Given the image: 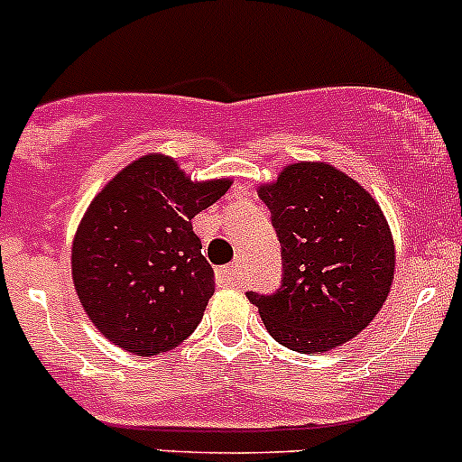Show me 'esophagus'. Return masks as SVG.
Listing matches in <instances>:
<instances>
[{
  "instance_id": "obj_1",
  "label": "esophagus",
  "mask_w": 462,
  "mask_h": 462,
  "mask_svg": "<svg viewBox=\"0 0 462 462\" xmlns=\"http://www.w3.org/2000/svg\"><path fill=\"white\" fill-rule=\"evenodd\" d=\"M241 277V263H230V265H223V268L217 270V283L223 288H230L236 286Z\"/></svg>"
}]
</instances>
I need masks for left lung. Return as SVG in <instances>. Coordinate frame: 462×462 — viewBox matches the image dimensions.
Returning a JSON list of instances; mask_svg holds the SVG:
<instances>
[{
    "label": "left lung",
    "instance_id": "1",
    "mask_svg": "<svg viewBox=\"0 0 462 462\" xmlns=\"http://www.w3.org/2000/svg\"><path fill=\"white\" fill-rule=\"evenodd\" d=\"M282 244V286L245 292L268 333L297 353L351 342L386 301L395 248L360 183L326 162H292L257 189Z\"/></svg>",
    "mask_w": 462,
    "mask_h": 462
}]
</instances>
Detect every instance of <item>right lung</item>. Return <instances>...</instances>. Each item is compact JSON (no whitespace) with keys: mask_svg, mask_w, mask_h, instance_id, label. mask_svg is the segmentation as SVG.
Listing matches in <instances>:
<instances>
[{"mask_svg":"<svg viewBox=\"0 0 462 462\" xmlns=\"http://www.w3.org/2000/svg\"><path fill=\"white\" fill-rule=\"evenodd\" d=\"M230 185L192 180L174 158L147 153L97 192L73 239L71 274L109 342L152 357L194 333L214 295V270L192 218Z\"/></svg>","mask_w":462,"mask_h":462,"instance_id":"add662e5","label":"right lung"}]
</instances>
